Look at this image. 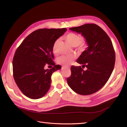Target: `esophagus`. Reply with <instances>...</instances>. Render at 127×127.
I'll list each match as a JSON object with an SVG mask.
<instances>
[{
    "mask_svg": "<svg viewBox=\"0 0 127 127\" xmlns=\"http://www.w3.org/2000/svg\"><path fill=\"white\" fill-rule=\"evenodd\" d=\"M62 68H70L69 66H66V65H63L62 66Z\"/></svg>",
    "mask_w": 127,
    "mask_h": 127,
    "instance_id": "1",
    "label": "esophagus"
}]
</instances>
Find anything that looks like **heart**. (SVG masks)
<instances>
[{"label": "heart", "instance_id": "heart-1", "mask_svg": "<svg viewBox=\"0 0 127 127\" xmlns=\"http://www.w3.org/2000/svg\"><path fill=\"white\" fill-rule=\"evenodd\" d=\"M64 39L69 44L73 47H75L80 50L84 49L87 46V39L83 35H80L79 34L74 32H69L64 36ZM59 42V39H57L53 43L52 51L53 53L57 55L59 53L57 50V45ZM76 58L75 55H63L57 58V62L59 64L64 65H68Z\"/></svg>", "mask_w": 127, "mask_h": 127}]
</instances>
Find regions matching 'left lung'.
<instances>
[{
    "instance_id": "1",
    "label": "left lung",
    "mask_w": 127,
    "mask_h": 127,
    "mask_svg": "<svg viewBox=\"0 0 127 127\" xmlns=\"http://www.w3.org/2000/svg\"><path fill=\"white\" fill-rule=\"evenodd\" d=\"M70 29L85 36L88 47L76 61L87 70L81 66H71V74L67 82L76 93L90 95L100 90L111 76L115 63L114 48L106 32L95 24H85Z\"/></svg>"
}]
</instances>
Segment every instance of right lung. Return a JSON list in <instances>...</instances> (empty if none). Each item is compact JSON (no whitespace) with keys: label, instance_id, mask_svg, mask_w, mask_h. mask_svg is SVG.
<instances>
[{"label":"right lung","instance_id":"right-lung-1","mask_svg":"<svg viewBox=\"0 0 127 127\" xmlns=\"http://www.w3.org/2000/svg\"><path fill=\"white\" fill-rule=\"evenodd\" d=\"M66 31L65 28L37 29L27 36L16 50L12 61L13 78L28 98H42L50 89L51 75L62 68L53 61L52 46ZM46 65L54 66L45 69Z\"/></svg>","mask_w":127,"mask_h":127}]
</instances>
